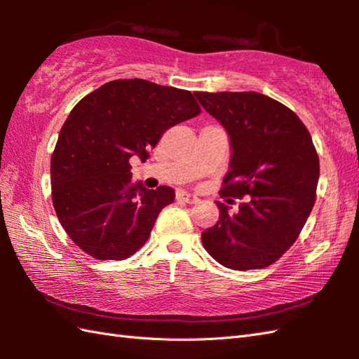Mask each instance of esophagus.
<instances>
[{
    "label": "esophagus",
    "instance_id": "34e87169",
    "mask_svg": "<svg viewBox=\"0 0 359 359\" xmlns=\"http://www.w3.org/2000/svg\"><path fill=\"white\" fill-rule=\"evenodd\" d=\"M177 199L182 201V202H185V203H196L197 201H199V197L194 196V194H189V193L182 191V193L177 194Z\"/></svg>",
    "mask_w": 359,
    "mask_h": 359
}]
</instances>
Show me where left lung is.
<instances>
[{
    "mask_svg": "<svg viewBox=\"0 0 359 359\" xmlns=\"http://www.w3.org/2000/svg\"><path fill=\"white\" fill-rule=\"evenodd\" d=\"M194 95L230 135L220 196L245 197L236 215L216 202L219 220L202 233L203 247L226 269H265L293 245L315 205L319 157L311 135L292 109L264 94Z\"/></svg>",
    "mask_w": 359,
    "mask_h": 359,
    "instance_id": "left-lung-1",
    "label": "left lung"
}]
</instances>
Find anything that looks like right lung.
<instances>
[{
	"mask_svg": "<svg viewBox=\"0 0 359 359\" xmlns=\"http://www.w3.org/2000/svg\"><path fill=\"white\" fill-rule=\"evenodd\" d=\"M201 114L189 90L142 79L114 80L74 106L50 158L52 203L67 236L100 261H123L148 241L174 189L134 184L166 129Z\"/></svg>",
	"mask_w": 359,
	"mask_h": 359,
	"instance_id": "1",
	"label": "right lung"
}]
</instances>
